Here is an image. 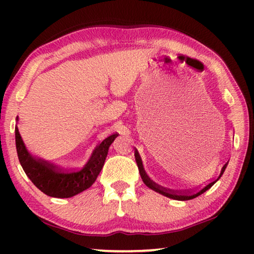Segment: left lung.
I'll return each mask as SVG.
<instances>
[{"label": "left lung", "mask_w": 254, "mask_h": 254, "mask_svg": "<svg viewBox=\"0 0 254 254\" xmlns=\"http://www.w3.org/2000/svg\"><path fill=\"white\" fill-rule=\"evenodd\" d=\"M134 156H135V161H136V165H137V168H139V173H140V176L141 178H142V182L145 184V186H148L150 189H152V190L159 192V194H161L163 196L166 197H169V198H173V199H176V200H189V199H192V198H196L197 196H199L203 194V192H205L206 190H208V189L213 186V185L217 182L218 179H220L222 177V175L224 174V171L226 169V166L227 163H229V161H227L224 166H223V168L221 169V174L220 176H218L217 179H215L214 182L209 183L206 185L205 187H203L201 189H199L198 191H195V192H186V194H184V192H178V191H174V190H168V189H165L159 186V185H157L154 182H152L151 179L149 178V176L147 175V173H145V170L143 168V165H142V160H141L140 158V154L139 152H137V150H135L134 151Z\"/></svg>", "instance_id": "8db88e82"}]
</instances>
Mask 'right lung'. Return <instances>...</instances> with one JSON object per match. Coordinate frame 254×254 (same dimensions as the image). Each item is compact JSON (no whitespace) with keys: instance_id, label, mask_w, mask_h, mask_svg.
Segmentation results:
<instances>
[{"instance_id":"add662e5","label":"right lung","mask_w":254,"mask_h":254,"mask_svg":"<svg viewBox=\"0 0 254 254\" xmlns=\"http://www.w3.org/2000/svg\"><path fill=\"white\" fill-rule=\"evenodd\" d=\"M118 135V133H115L107 136L95 148L83 168L69 173L59 170L54 165L41 159L33 158L25 148L18 127H15L16 152L24 173L37 188L51 197L69 198L84 191L95 183L104 166L110 145Z\"/></svg>"}]
</instances>
